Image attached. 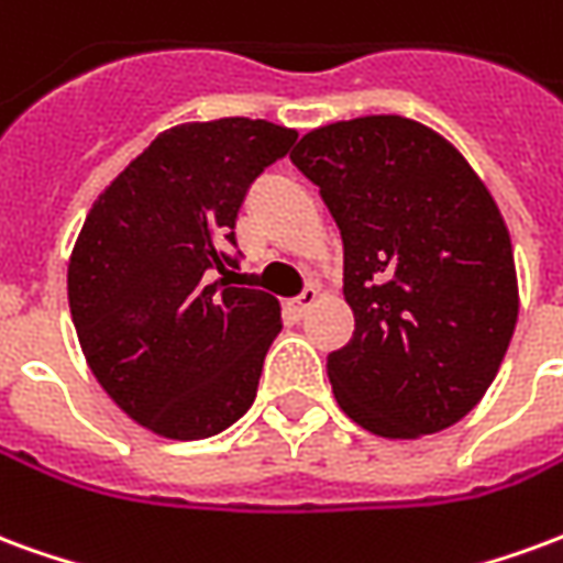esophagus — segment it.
<instances>
[{
  "label": "esophagus",
  "instance_id": "esophagus-1",
  "mask_svg": "<svg viewBox=\"0 0 563 563\" xmlns=\"http://www.w3.org/2000/svg\"><path fill=\"white\" fill-rule=\"evenodd\" d=\"M317 298H319L317 286H305V292L298 295V298L292 301L295 310H298V313H305V310H310V307L317 305Z\"/></svg>",
  "mask_w": 563,
  "mask_h": 563
}]
</instances>
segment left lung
I'll use <instances>...</instances> for the list:
<instances>
[{"label": "left lung", "instance_id": "obj_1", "mask_svg": "<svg viewBox=\"0 0 563 563\" xmlns=\"http://www.w3.org/2000/svg\"><path fill=\"white\" fill-rule=\"evenodd\" d=\"M289 159L343 238L355 331L329 353L341 410L379 437L455 424L492 386L519 319L495 198L459 150L407 117L313 129Z\"/></svg>", "mask_w": 563, "mask_h": 563}]
</instances>
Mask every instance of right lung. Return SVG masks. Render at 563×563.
<instances>
[{
  "label": "right lung",
  "instance_id": "1",
  "mask_svg": "<svg viewBox=\"0 0 563 563\" xmlns=\"http://www.w3.org/2000/svg\"><path fill=\"white\" fill-rule=\"evenodd\" d=\"M295 139L246 117L174 126L84 220L68 262L80 350L117 407L156 434L213 437L256 401L280 301L232 286L234 222Z\"/></svg>",
  "mask_w": 563,
  "mask_h": 563
}]
</instances>
